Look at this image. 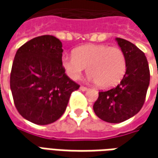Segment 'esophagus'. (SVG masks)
I'll return each instance as SVG.
<instances>
[{"mask_svg":"<svg viewBox=\"0 0 158 158\" xmlns=\"http://www.w3.org/2000/svg\"><path fill=\"white\" fill-rule=\"evenodd\" d=\"M80 89L82 90V91H85V90H87V89H88V88H87V87H85V86H81V87H80Z\"/></svg>","mask_w":158,"mask_h":158,"instance_id":"obj_1","label":"esophagus"}]
</instances>
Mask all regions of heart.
I'll return each instance as SVG.
<instances>
[{"mask_svg": "<svg viewBox=\"0 0 158 158\" xmlns=\"http://www.w3.org/2000/svg\"><path fill=\"white\" fill-rule=\"evenodd\" d=\"M61 66L72 80H78L85 68L89 79L103 89L118 84L127 71V58L117 46L89 44L77 47L73 56L61 59Z\"/></svg>", "mask_w": 158, "mask_h": 158, "instance_id": "obj_1", "label": "heart"}]
</instances>
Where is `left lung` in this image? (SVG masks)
<instances>
[{"label": "left lung", "mask_w": 158, "mask_h": 158, "mask_svg": "<svg viewBox=\"0 0 158 158\" xmlns=\"http://www.w3.org/2000/svg\"><path fill=\"white\" fill-rule=\"evenodd\" d=\"M127 58L124 77L114 88L99 91L93 110L102 120L119 123L139 112L145 102L149 84V64L144 52L127 40L117 38Z\"/></svg>", "instance_id": "1"}]
</instances>
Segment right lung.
<instances>
[{"mask_svg":"<svg viewBox=\"0 0 158 158\" xmlns=\"http://www.w3.org/2000/svg\"><path fill=\"white\" fill-rule=\"evenodd\" d=\"M62 44L43 35L17 50L10 73V89L15 108L27 120L51 124L63 114L70 95L80 85L66 75L61 66Z\"/></svg>","mask_w":158,"mask_h":158,"instance_id":"obj_1","label":"right lung"}]
</instances>
